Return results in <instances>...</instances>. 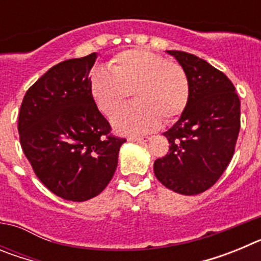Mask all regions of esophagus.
Masks as SVG:
<instances>
[{
    "instance_id": "34e87169",
    "label": "esophagus",
    "mask_w": 261,
    "mask_h": 261,
    "mask_svg": "<svg viewBox=\"0 0 261 261\" xmlns=\"http://www.w3.org/2000/svg\"><path fill=\"white\" fill-rule=\"evenodd\" d=\"M129 140H130V141H137V142H147V141H150V137H149V136H145V137H130Z\"/></svg>"
}]
</instances>
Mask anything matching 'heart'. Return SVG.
I'll return each instance as SVG.
<instances>
[{
	"mask_svg": "<svg viewBox=\"0 0 261 261\" xmlns=\"http://www.w3.org/2000/svg\"><path fill=\"white\" fill-rule=\"evenodd\" d=\"M111 73L96 70L90 78V93L105 115H112L133 95L137 102L120 108L112 117L117 132L141 135L165 121H172L190 102V81L180 64L150 50L133 48L117 53L108 62Z\"/></svg>",
	"mask_w": 261,
	"mask_h": 261,
	"instance_id": "1",
	"label": "heart"
}]
</instances>
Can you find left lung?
Wrapping results in <instances>:
<instances>
[{"mask_svg":"<svg viewBox=\"0 0 261 261\" xmlns=\"http://www.w3.org/2000/svg\"><path fill=\"white\" fill-rule=\"evenodd\" d=\"M190 81V102L180 119L163 135L170 150L154 162V174L180 195L209 190L229 166L241 129V100L231 81L191 53L167 50Z\"/></svg>","mask_w":261,"mask_h":261,"instance_id":"left-lung-1","label":"left lung"}]
</instances>
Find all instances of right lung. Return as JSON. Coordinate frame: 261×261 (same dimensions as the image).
Here are the masks:
<instances>
[{
	"label": "right lung",
	"mask_w": 261,
	"mask_h": 261,
	"mask_svg": "<svg viewBox=\"0 0 261 261\" xmlns=\"http://www.w3.org/2000/svg\"><path fill=\"white\" fill-rule=\"evenodd\" d=\"M96 55L52 66L27 90L18 132L23 153L39 180L70 201H86L105 190L126 141L111 133L90 93Z\"/></svg>",
	"instance_id": "1"
}]
</instances>
